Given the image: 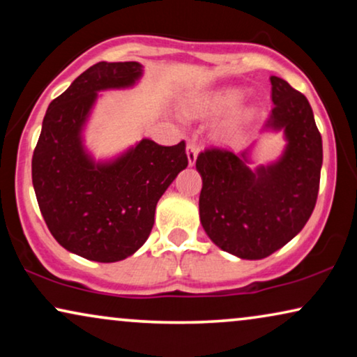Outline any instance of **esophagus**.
Segmentation results:
<instances>
[{
	"instance_id": "1",
	"label": "esophagus",
	"mask_w": 357,
	"mask_h": 357,
	"mask_svg": "<svg viewBox=\"0 0 357 357\" xmlns=\"http://www.w3.org/2000/svg\"><path fill=\"white\" fill-rule=\"evenodd\" d=\"M187 158H188V165H193L197 162L198 158V148L195 144H188L187 146Z\"/></svg>"
}]
</instances>
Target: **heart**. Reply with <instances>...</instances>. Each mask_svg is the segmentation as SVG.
<instances>
[{
  "label": "heart",
  "mask_w": 357,
  "mask_h": 357,
  "mask_svg": "<svg viewBox=\"0 0 357 357\" xmlns=\"http://www.w3.org/2000/svg\"><path fill=\"white\" fill-rule=\"evenodd\" d=\"M238 100H241V94L238 92H227L226 96H222L218 100V107H221V109H231V107L238 104Z\"/></svg>",
  "instance_id": "b5f03b06"
}]
</instances>
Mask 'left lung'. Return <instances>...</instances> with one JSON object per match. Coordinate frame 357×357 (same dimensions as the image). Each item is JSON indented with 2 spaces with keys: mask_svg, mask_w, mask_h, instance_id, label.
<instances>
[{
  "mask_svg": "<svg viewBox=\"0 0 357 357\" xmlns=\"http://www.w3.org/2000/svg\"><path fill=\"white\" fill-rule=\"evenodd\" d=\"M273 107L263 131L287 141L276 162L250 169L252 143L242 153L209 148L198 154L199 219L208 237L243 260H261L284 247L309 221L320 185L321 136L304 94L271 76Z\"/></svg>",
  "mask_w": 357,
  "mask_h": 357,
  "instance_id": "left-lung-1",
  "label": "left lung"
}]
</instances>
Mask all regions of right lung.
I'll return each mask as SVG.
<instances>
[{
  "mask_svg": "<svg viewBox=\"0 0 357 357\" xmlns=\"http://www.w3.org/2000/svg\"><path fill=\"white\" fill-rule=\"evenodd\" d=\"M143 75L138 61H100L50 102L32 155V183L48 231L66 250L114 263L148 241L155 204L188 165L185 141L141 139L119 158L96 162L82 130L97 92L125 89Z\"/></svg>",
  "mask_w": 357,
  "mask_h": 357,
  "instance_id": "right-lung-1",
  "label": "right lung"
}]
</instances>
